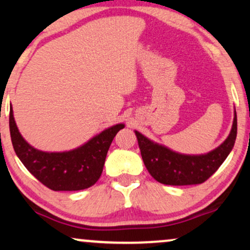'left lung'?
Returning <instances> with one entry per match:
<instances>
[{"instance_id": "left-lung-1", "label": "left lung", "mask_w": 250, "mask_h": 250, "mask_svg": "<svg viewBox=\"0 0 250 250\" xmlns=\"http://www.w3.org/2000/svg\"><path fill=\"white\" fill-rule=\"evenodd\" d=\"M236 113L232 130L226 141L213 151L201 156H187L173 152L163 145L156 144L141 132L135 131L144 165L158 182L169 186L200 185L207 181L224 163L236 138Z\"/></svg>"}]
</instances>
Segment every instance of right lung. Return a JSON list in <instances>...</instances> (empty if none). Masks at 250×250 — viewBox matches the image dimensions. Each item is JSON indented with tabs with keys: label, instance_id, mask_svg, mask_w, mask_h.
I'll list each match as a JSON object with an SVG mask.
<instances>
[{
	"label": "right lung",
	"instance_id": "add662e5",
	"mask_svg": "<svg viewBox=\"0 0 250 250\" xmlns=\"http://www.w3.org/2000/svg\"><path fill=\"white\" fill-rule=\"evenodd\" d=\"M10 136L16 154L28 172L47 188L74 191L93 186L103 173L108 148L125 125H113L82 146L68 152H43L31 146L16 125L12 108L9 115Z\"/></svg>",
	"mask_w": 250,
	"mask_h": 250
}]
</instances>
